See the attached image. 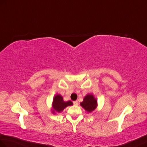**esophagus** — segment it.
Wrapping results in <instances>:
<instances>
[{
	"instance_id": "esophagus-1",
	"label": "esophagus",
	"mask_w": 147,
	"mask_h": 147,
	"mask_svg": "<svg viewBox=\"0 0 147 147\" xmlns=\"http://www.w3.org/2000/svg\"><path fill=\"white\" fill-rule=\"evenodd\" d=\"M73 103H74V105H78V101H73Z\"/></svg>"
}]
</instances>
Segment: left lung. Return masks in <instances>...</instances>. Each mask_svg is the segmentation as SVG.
<instances>
[{
	"label": "left lung",
	"mask_w": 147,
	"mask_h": 147,
	"mask_svg": "<svg viewBox=\"0 0 147 147\" xmlns=\"http://www.w3.org/2000/svg\"><path fill=\"white\" fill-rule=\"evenodd\" d=\"M80 105L90 113L96 109L98 107L97 99L93 94H88L84 97L83 101L80 103Z\"/></svg>",
	"instance_id": "left-lung-1"
}]
</instances>
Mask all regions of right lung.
<instances>
[{"label":"right lung","mask_w":147,"mask_h":147,"mask_svg":"<svg viewBox=\"0 0 147 147\" xmlns=\"http://www.w3.org/2000/svg\"><path fill=\"white\" fill-rule=\"evenodd\" d=\"M73 103L71 101H64L63 100V97L61 94H56L53 98L52 102V108L51 111L53 114L59 113L62 112L64 108H66L68 106L73 105Z\"/></svg>","instance_id":"right-lung-1"}]
</instances>
